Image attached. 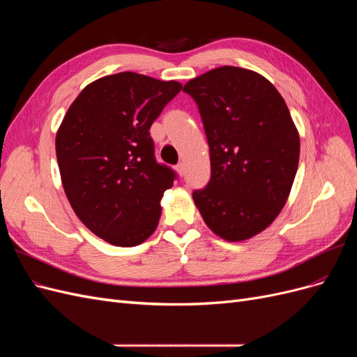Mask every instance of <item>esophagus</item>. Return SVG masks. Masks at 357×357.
<instances>
[{"instance_id":"1","label":"esophagus","mask_w":357,"mask_h":357,"mask_svg":"<svg viewBox=\"0 0 357 357\" xmlns=\"http://www.w3.org/2000/svg\"><path fill=\"white\" fill-rule=\"evenodd\" d=\"M176 169H177V172L180 176H185V172H186V164L185 162H180V164L176 167Z\"/></svg>"}]
</instances>
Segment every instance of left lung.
Masks as SVG:
<instances>
[{
    "label": "left lung",
    "mask_w": 357,
    "mask_h": 357,
    "mask_svg": "<svg viewBox=\"0 0 357 357\" xmlns=\"http://www.w3.org/2000/svg\"><path fill=\"white\" fill-rule=\"evenodd\" d=\"M210 147L211 177L193 201L208 228L243 241L284 207L299 162V135L283 96L261 74L225 66L189 80Z\"/></svg>",
    "instance_id": "left-lung-1"
}]
</instances>
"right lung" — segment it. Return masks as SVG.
<instances>
[{
  "mask_svg": "<svg viewBox=\"0 0 357 357\" xmlns=\"http://www.w3.org/2000/svg\"><path fill=\"white\" fill-rule=\"evenodd\" d=\"M180 91L174 80L117 73L86 86L63 117L55 143L63 190L107 243L134 247L156 229L177 174L156 160L149 129Z\"/></svg>",
  "mask_w": 357,
  "mask_h": 357,
  "instance_id": "add662e5",
  "label": "right lung"
}]
</instances>
